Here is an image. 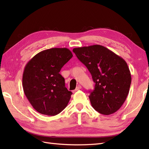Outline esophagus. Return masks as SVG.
Listing matches in <instances>:
<instances>
[{"mask_svg": "<svg viewBox=\"0 0 149 149\" xmlns=\"http://www.w3.org/2000/svg\"><path fill=\"white\" fill-rule=\"evenodd\" d=\"M80 89H81V86L80 85H78V86H77L76 87V88L74 89V90H73V93H75V92H76L78 91V90H79Z\"/></svg>", "mask_w": 149, "mask_h": 149, "instance_id": "obj_1", "label": "esophagus"}]
</instances>
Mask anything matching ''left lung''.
<instances>
[{"mask_svg": "<svg viewBox=\"0 0 149 149\" xmlns=\"http://www.w3.org/2000/svg\"><path fill=\"white\" fill-rule=\"evenodd\" d=\"M73 52L87 67L96 83L89 96L93 107L104 115L118 111L127 98L131 84L127 63L100 45L74 48Z\"/></svg>", "mask_w": 149, "mask_h": 149, "instance_id": "left-lung-1", "label": "left lung"}]
</instances>
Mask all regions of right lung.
Wrapping results in <instances>:
<instances>
[{
    "mask_svg": "<svg viewBox=\"0 0 149 149\" xmlns=\"http://www.w3.org/2000/svg\"><path fill=\"white\" fill-rule=\"evenodd\" d=\"M73 56L66 48H53L40 52L25 66L22 86L26 98L39 113L55 116L68 104L72 93L65 87L59 73Z\"/></svg>",
    "mask_w": 149,
    "mask_h": 149,
    "instance_id": "add662e5",
    "label": "right lung"
}]
</instances>
